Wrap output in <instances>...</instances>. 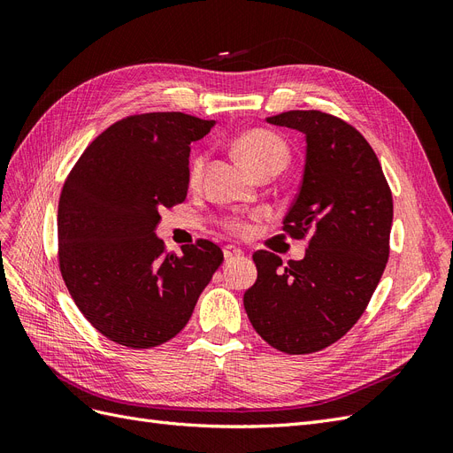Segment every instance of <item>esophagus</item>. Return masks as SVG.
Returning a JSON list of instances; mask_svg holds the SVG:
<instances>
[{
    "label": "esophagus",
    "instance_id": "esophagus-1",
    "mask_svg": "<svg viewBox=\"0 0 453 453\" xmlns=\"http://www.w3.org/2000/svg\"><path fill=\"white\" fill-rule=\"evenodd\" d=\"M223 255H225L226 260H230V258H240V257H243V251H242L240 248H236V245H225Z\"/></svg>",
    "mask_w": 453,
    "mask_h": 453
}]
</instances>
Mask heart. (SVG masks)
Instances as JSON below:
<instances>
[{
	"mask_svg": "<svg viewBox=\"0 0 453 453\" xmlns=\"http://www.w3.org/2000/svg\"><path fill=\"white\" fill-rule=\"evenodd\" d=\"M236 155L242 162L248 166L255 175L265 172L268 168H285L287 160H289V147L280 138L265 128H253L243 132L240 138L234 142ZM205 166V155L198 153L193 157L188 164V183L196 185L203 173ZM225 228L232 234L243 236L251 230V225L242 217H228L225 221Z\"/></svg>",
	"mask_w": 453,
	"mask_h": 453,
	"instance_id": "1",
	"label": "heart"
}]
</instances>
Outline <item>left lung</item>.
<instances>
[{"label":"left lung","mask_w":453,"mask_h":453,"mask_svg":"<svg viewBox=\"0 0 453 453\" xmlns=\"http://www.w3.org/2000/svg\"><path fill=\"white\" fill-rule=\"evenodd\" d=\"M270 125L306 135V166L281 230L308 238L303 260L255 251L257 281L243 295L255 331L289 355L334 344L365 313L389 258L393 196L380 160L349 122L287 111Z\"/></svg>","instance_id":"obj_1"}]
</instances>
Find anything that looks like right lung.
Here are the masks:
<instances>
[{
  "label": "right lung",
  "mask_w": 453,
  "mask_h": 453,
  "mask_svg": "<svg viewBox=\"0 0 453 453\" xmlns=\"http://www.w3.org/2000/svg\"><path fill=\"white\" fill-rule=\"evenodd\" d=\"M213 120L140 113L104 130L67 173L58 202V265L73 303L115 344L157 348L188 323L223 263L210 240L166 253L162 208L187 198L190 143Z\"/></svg>",
  "instance_id": "right-lung-1"
}]
</instances>
